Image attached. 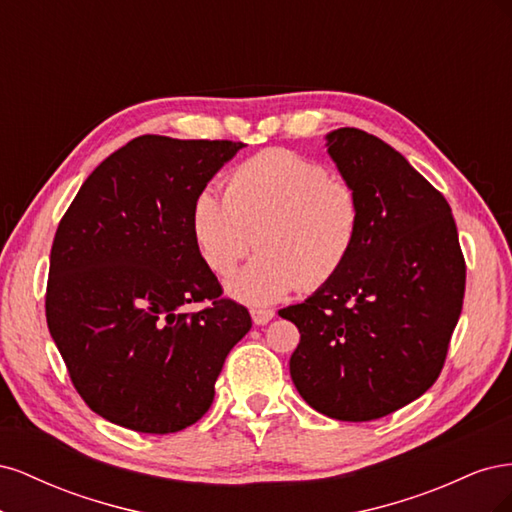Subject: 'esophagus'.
I'll return each instance as SVG.
<instances>
[{"label":"esophagus","instance_id":"esophagus-1","mask_svg":"<svg viewBox=\"0 0 512 512\" xmlns=\"http://www.w3.org/2000/svg\"><path fill=\"white\" fill-rule=\"evenodd\" d=\"M273 318H275L273 309H260V307H254V309H252V320H254L256 324H267V322L273 320Z\"/></svg>","mask_w":512,"mask_h":512}]
</instances>
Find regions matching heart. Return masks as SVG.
Instances as JSON below:
<instances>
[{
	"label": "heart",
	"mask_w": 512,
	"mask_h": 512,
	"mask_svg": "<svg viewBox=\"0 0 512 512\" xmlns=\"http://www.w3.org/2000/svg\"><path fill=\"white\" fill-rule=\"evenodd\" d=\"M363 232V200L354 185L288 149L243 160L224 181V198L200 190L192 235L209 271L226 280L256 245V258L228 284L250 305L282 301L294 288L318 290L352 258Z\"/></svg>",
	"instance_id": "obj_1"
}]
</instances>
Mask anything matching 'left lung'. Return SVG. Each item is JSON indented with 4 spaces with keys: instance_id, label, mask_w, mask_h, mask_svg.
I'll list each match as a JSON object with an SVG mask.
<instances>
[{
    "instance_id": "8db88e82",
    "label": "left lung",
    "mask_w": 512,
    "mask_h": 512,
    "mask_svg": "<svg viewBox=\"0 0 512 512\" xmlns=\"http://www.w3.org/2000/svg\"><path fill=\"white\" fill-rule=\"evenodd\" d=\"M329 153L363 200V232L346 269L280 309L301 342L290 376L337 421H374L438 380L466 292L451 205L378 136L339 128Z\"/></svg>"
}]
</instances>
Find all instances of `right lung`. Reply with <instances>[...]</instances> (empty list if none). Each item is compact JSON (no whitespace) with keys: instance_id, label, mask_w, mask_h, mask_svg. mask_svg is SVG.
Instances as JSON below:
<instances>
[{"instance_id":"1","label":"right lung","mask_w":512,"mask_h":512,"mask_svg":"<svg viewBox=\"0 0 512 512\" xmlns=\"http://www.w3.org/2000/svg\"><path fill=\"white\" fill-rule=\"evenodd\" d=\"M245 147L145 134L111 153L61 218L46 324L85 404L141 433L194 425L252 329L198 254L192 203ZM190 302L204 305L185 313Z\"/></svg>"}]
</instances>
